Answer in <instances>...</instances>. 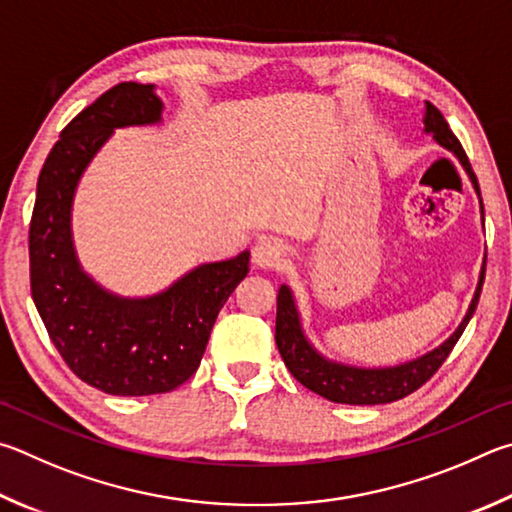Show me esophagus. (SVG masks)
Instances as JSON below:
<instances>
[{
  "mask_svg": "<svg viewBox=\"0 0 512 512\" xmlns=\"http://www.w3.org/2000/svg\"><path fill=\"white\" fill-rule=\"evenodd\" d=\"M288 258V247L283 245L279 238H261L254 247V263L258 267H265V270H279Z\"/></svg>",
  "mask_w": 512,
  "mask_h": 512,
  "instance_id": "1",
  "label": "esophagus"
}]
</instances>
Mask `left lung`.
Wrapping results in <instances>:
<instances>
[{
  "mask_svg": "<svg viewBox=\"0 0 512 512\" xmlns=\"http://www.w3.org/2000/svg\"><path fill=\"white\" fill-rule=\"evenodd\" d=\"M425 132L434 134V139L441 143L443 148L454 152L456 159L461 161L465 173L470 175L474 191L479 195L481 191L477 175L468 161V155L461 146V141L454 137V132L447 125L445 116L436 110V107L425 101ZM481 215H483V202H481ZM483 279H486V263L481 267L479 285L474 292V299L468 308V315L463 317L461 326L456 328V333L443 342L432 353L418 357L414 362L391 366V369H357V366L330 362L324 355H319L312 344L303 335L301 319L297 306H294L292 292L288 285L279 288V299H276V346L283 357L285 366L290 373L297 378L303 387L319 393L330 402H342V405H387V402L400 400L414 393L416 389L432 378V375L441 369V364L447 360V355L452 353V348L459 342L465 326L472 319L474 310H477L479 294L483 288Z\"/></svg>",
  "mask_w": 512,
  "mask_h": 512,
  "instance_id": "left-lung-1",
  "label": "left lung"
}]
</instances>
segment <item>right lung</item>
I'll list each match as a JSON object with an SVG mask.
<instances>
[{"label": "right lung", "instance_id": "1", "mask_svg": "<svg viewBox=\"0 0 512 512\" xmlns=\"http://www.w3.org/2000/svg\"><path fill=\"white\" fill-rule=\"evenodd\" d=\"M152 85L119 83L69 121L38 177L29 227L31 297L62 360L110 396L177 389L197 371L220 308L249 272V251L195 267L168 290L123 299L80 270L71 202L89 161L125 125L161 121Z\"/></svg>", "mask_w": 512, "mask_h": 512}]
</instances>
